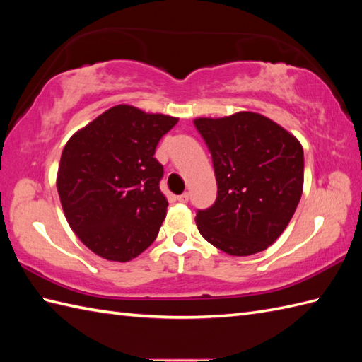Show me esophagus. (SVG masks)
<instances>
[{
    "label": "esophagus",
    "instance_id": "1",
    "mask_svg": "<svg viewBox=\"0 0 362 362\" xmlns=\"http://www.w3.org/2000/svg\"><path fill=\"white\" fill-rule=\"evenodd\" d=\"M177 201L182 202V204H187L189 201V194L188 193H183L180 196H177Z\"/></svg>",
    "mask_w": 362,
    "mask_h": 362
}]
</instances>
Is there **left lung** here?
Returning a JSON list of instances; mask_svg holds the SVG:
<instances>
[{
    "label": "left lung",
    "instance_id": "1",
    "mask_svg": "<svg viewBox=\"0 0 362 362\" xmlns=\"http://www.w3.org/2000/svg\"><path fill=\"white\" fill-rule=\"evenodd\" d=\"M213 158L216 201L197 210L199 232L235 257L267 249L286 228L303 191V148L263 115L194 119Z\"/></svg>",
    "mask_w": 362,
    "mask_h": 362
}]
</instances>
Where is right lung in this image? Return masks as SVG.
Segmentation results:
<instances>
[{"instance_id": "add662e5", "label": "right lung", "mask_w": 362, "mask_h": 362, "mask_svg": "<svg viewBox=\"0 0 362 362\" xmlns=\"http://www.w3.org/2000/svg\"><path fill=\"white\" fill-rule=\"evenodd\" d=\"M177 121L115 105L65 144L59 197L71 230L96 255L126 263L156 241L168 201L153 153Z\"/></svg>"}]
</instances>
